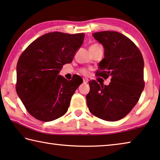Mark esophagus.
<instances>
[{
  "label": "esophagus",
  "instance_id": "obj_1",
  "mask_svg": "<svg viewBox=\"0 0 160 160\" xmlns=\"http://www.w3.org/2000/svg\"><path fill=\"white\" fill-rule=\"evenodd\" d=\"M83 83H88V78H83Z\"/></svg>",
  "mask_w": 160,
  "mask_h": 160
}]
</instances>
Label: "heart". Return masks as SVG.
Listing matches in <instances>:
<instances>
[{
	"instance_id": "obj_1",
	"label": "heart",
	"mask_w": 160,
	"mask_h": 160,
	"mask_svg": "<svg viewBox=\"0 0 160 160\" xmlns=\"http://www.w3.org/2000/svg\"><path fill=\"white\" fill-rule=\"evenodd\" d=\"M99 46V44H94V45H92V46ZM81 72L83 73V74H87V73H88V72L86 69H82L81 70Z\"/></svg>"
}]
</instances>
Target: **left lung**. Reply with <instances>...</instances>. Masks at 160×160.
I'll list each match as a JSON object with an SVG mask.
<instances>
[{
    "label": "left lung",
    "mask_w": 160,
    "mask_h": 160,
    "mask_svg": "<svg viewBox=\"0 0 160 160\" xmlns=\"http://www.w3.org/2000/svg\"><path fill=\"white\" fill-rule=\"evenodd\" d=\"M92 36L104 49L96 74L104 78L110 76L111 82L104 86L90 81L87 106L98 118L118 121L131 112L144 88L143 57L137 46L119 32L101 31Z\"/></svg>",
    "instance_id": "obj_1"
}]
</instances>
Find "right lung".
Here are the masks:
<instances>
[{"label": "right lung", "instance_id": "obj_1", "mask_svg": "<svg viewBox=\"0 0 160 160\" xmlns=\"http://www.w3.org/2000/svg\"><path fill=\"white\" fill-rule=\"evenodd\" d=\"M84 36L51 32L36 39L22 53L16 66V92L36 119L51 122L67 112L83 80L77 76L68 81L59 73L63 65L72 63Z\"/></svg>", "mask_w": 160, "mask_h": 160}]
</instances>
